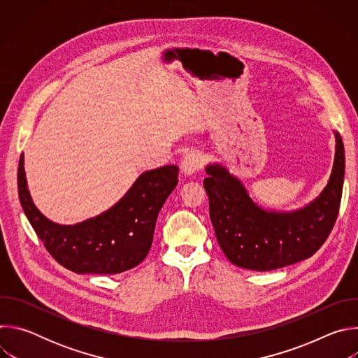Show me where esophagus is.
<instances>
[{"mask_svg":"<svg viewBox=\"0 0 358 358\" xmlns=\"http://www.w3.org/2000/svg\"><path fill=\"white\" fill-rule=\"evenodd\" d=\"M201 167H202V160H201L199 152H196V151L188 152V155L184 157V160L181 163V170L187 176H191V174L196 173Z\"/></svg>","mask_w":358,"mask_h":358,"instance_id":"obj_1","label":"esophagus"}]
</instances>
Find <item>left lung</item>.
Returning a JSON list of instances; mask_svg holds the SVG:
<instances>
[{
  "instance_id": "left-lung-1",
  "label": "left lung",
  "mask_w": 358,
  "mask_h": 358,
  "mask_svg": "<svg viewBox=\"0 0 358 358\" xmlns=\"http://www.w3.org/2000/svg\"><path fill=\"white\" fill-rule=\"evenodd\" d=\"M344 167V145L336 133L334 166L326 188L309 206L286 214L259 208L227 169L208 166L203 187L215 236L225 257L239 268L262 272L310 258L336 224Z\"/></svg>"
}]
</instances>
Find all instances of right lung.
I'll list each match as a JSON object with an SVG mask.
<instances>
[{"mask_svg": "<svg viewBox=\"0 0 358 358\" xmlns=\"http://www.w3.org/2000/svg\"><path fill=\"white\" fill-rule=\"evenodd\" d=\"M178 182V167L143 173L106 213L76 225L45 218L29 196L24 157L18 164V195L38 238L58 264L75 273L115 275L137 266L151 248L157 215Z\"/></svg>", "mask_w": 358, "mask_h": 358, "instance_id": "right-lung-1", "label": "right lung"}]
</instances>
